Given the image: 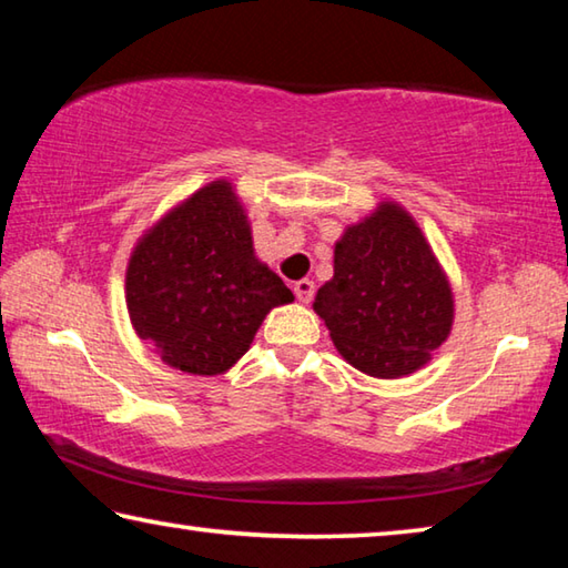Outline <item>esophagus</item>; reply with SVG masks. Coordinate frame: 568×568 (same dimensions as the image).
<instances>
[{
    "instance_id": "34e87169",
    "label": "esophagus",
    "mask_w": 568,
    "mask_h": 568,
    "mask_svg": "<svg viewBox=\"0 0 568 568\" xmlns=\"http://www.w3.org/2000/svg\"><path fill=\"white\" fill-rule=\"evenodd\" d=\"M293 291H295L297 301H301V303H311L313 295H315V285H313V281H307V277H303V281L293 283Z\"/></svg>"
}]
</instances>
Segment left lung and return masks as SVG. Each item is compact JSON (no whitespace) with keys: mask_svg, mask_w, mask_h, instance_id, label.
<instances>
[{"mask_svg":"<svg viewBox=\"0 0 568 568\" xmlns=\"http://www.w3.org/2000/svg\"><path fill=\"white\" fill-rule=\"evenodd\" d=\"M333 345L365 376H410L454 325V293L416 220L381 203L335 243L333 277L315 295Z\"/></svg>","mask_w":568,"mask_h":568,"instance_id":"1","label":"left lung"}]
</instances>
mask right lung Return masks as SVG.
Returning a JSON list of instances; mask_svg holds the SVG:
<instances>
[{
	"label": "right lung",
	"mask_w": 568,
	"mask_h": 568,
	"mask_svg": "<svg viewBox=\"0 0 568 568\" xmlns=\"http://www.w3.org/2000/svg\"><path fill=\"white\" fill-rule=\"evenodd\" d=\"M124 297L132 328L170 368L220 376L243 358L265 315L293 293L257 261L233 182L215 180L134 245Z\"/></svg>",
	"instance_id": "1"
}]
</instances>
